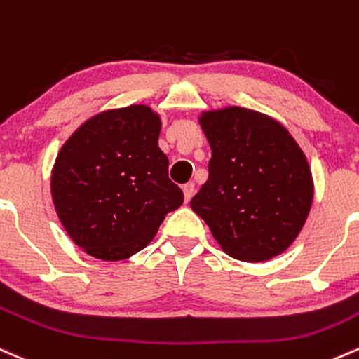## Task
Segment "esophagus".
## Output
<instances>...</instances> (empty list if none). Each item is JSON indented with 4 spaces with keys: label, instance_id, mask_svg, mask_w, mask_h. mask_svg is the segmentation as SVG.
Listing matches in <instances>:
<instances>
[{
    "label": "esophagus",
    "instance_id": "obj_1",
    "mask_svg": "<svg viewBox=\"0 0 359 359\" xmlns=\"http://www.w3.org/2000/svg\"><path fill=\"white\" fill-rule=\"evenodd\" d=\"M182 191H184V199H186V203H189V201H191L192 196H194V191H196L194 184H192V182L186 184V186L182 187Z\"/></svg>",
    "mask_w": 359,
    "mask_h": 359
}]
</instances>
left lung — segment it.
Here are the masks:
<instances>
[{"label":"left lung","mask_w":359,"mask_h":359,"mask_svg":"<svg viewBox=\"0 0 359 359\" xmlns=\"http://www.w3.org/2000/svg\"><path fill=\"white\" fill-rule=\"evenodd\" d=\"M199 121L211 160L192 211L233 259L276 257L298 237L312 206L305 155L286 128L254 110H211Z\"/></svg>","instance_id":"1"}]
</instances>
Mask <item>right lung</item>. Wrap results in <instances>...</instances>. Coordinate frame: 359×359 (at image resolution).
Wrapping results in <instances>:
<instances>
[{"label":"right lung","instance_id":"right-lung-1","mask_svg":"<svg viewBox=\"0 0 359 359\" xmlns=\"http://www.w3.org/2000/svg\"><path fill=\"white\" fill-rule=\"evenodd\" d=\"M160 126L147 105L107 110L81 124L57 153L54 206L86 254L104 261L131 257L184 203L158 148Z\"/></svg>","mask_w":359,"mask_h":359}]
</instances>
